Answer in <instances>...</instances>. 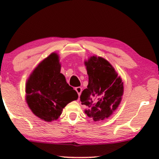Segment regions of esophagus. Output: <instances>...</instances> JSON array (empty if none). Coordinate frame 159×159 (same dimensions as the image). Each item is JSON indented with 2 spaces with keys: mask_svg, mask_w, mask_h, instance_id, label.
I'll return each instance as SVG.
<instances>
[{
  "mask_svg": "<svg viewBox=\"0 0 159 159\" xmlns=\"http://www.w3.org/2000/svg\"><path fill=\"white\" fill-rule=\"evenodd\" d=\"M75 90H76V92H77V94L80 97V95L81 94V93H82V88L81 87H76L75 89Z\"/></svg>",
  "mask_w": 159,
  "mask_h": 159,
  "instance_id": "34e87169",
  "label": "esophagus"
}]
</instances>
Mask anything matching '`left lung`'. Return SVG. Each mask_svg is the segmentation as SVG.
Instances as JSON below:
<instances>
[{
  "instance_id": "obj_1",
  "label": "left lung",
  "mask_w": 159,
  "mask_h": 159,
  "mask_svg": "<svg viewBox=\"0 0 159 159\" xmlns=\"http://www.w3.org/2000/svg\"><path fill=\"white\" fill-rule=\"evenodd\" d=\"M89 75V85L80 96L87 106L85 113L94 121L103 120L120 105L124 83L113 66L104 58L92 56L84 62Z\"/></svg>"
}]
</instances>
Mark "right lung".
<instances>
[{
  "instance_id": "obj_1",
  "label": "right lung",
  "mask_w": 159,
  "mask_h": 159,
  "mask_svg": "<svg viewBox=\"0 0 159 159\" xmlns=\"http://www.w3.org/2000/svg\"><path fill=\"white\" fill-rule=\"evenodd\" d=\"M59 55L52 53L33 70L26 83V102L36 117L46 122L57 120L78 94L61 74Z\"/></svg>"
}]
</instances>
